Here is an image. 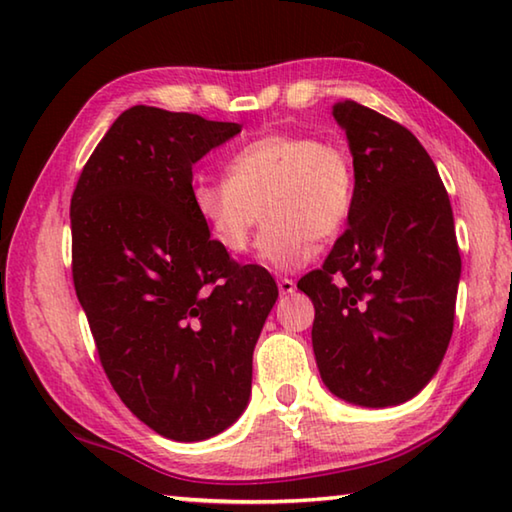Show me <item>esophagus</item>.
I'll return each mask as SVG.
<instances>
[{
    "instance_id": "34e87169",
    "label": "esophagus",
    "mask_w": 512,
    "mask_h": 512,
    "mask_svg": "<svg viewBox=\"0 0 512 512\" xmlns=\"http://www.w3.org/2000/svg\"><path fill=\"white\" fill-rule=\"evenodd\" d=\"M277 289H280L282 296H289V293L296 291V282L289 280V277H280V280H277Z\"/></svg>"
}]
</instances>
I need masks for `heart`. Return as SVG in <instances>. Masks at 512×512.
I'll return each mask as SVG.
<instances>
[{"label":"heart","mask_w":512,"mask_h":512,"mask_svg":"<svg viewBox=\"0 0 512 512\" xmlns=\"http://www.w3.org/2000/svg\"><path fill=\"white\" fill-rule=\"evenodd\" d=\"M225 171L223 180H194V210L232 255L246 253L266 214L259 255L275 271L305 266L314 239L339 235L357 198L350 151L302 133L257 137L232 155Z\"/></svg>","instance_id":"b5f03b06"}]
</instances>
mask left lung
Listing matches in <instances>:
<instances>
[{"label":"left lung","mask_w":512,"mask_h":512,"mask_svg":"<svg viewBox=\"0 0 512 512\" xmlns=\"http://www.w3.org/2000/svg\"><path fill=\"white\" fill-rule=\"evenodd\" d=\"M332 115L348 137L357 198L348 230L298 289L314 302L311 343L329 393L384 409L429 384L452 339L454 214L411 131L354 101L334 103Z\"/></svg>","instance_id":"left-lung-1"}]
</instances>
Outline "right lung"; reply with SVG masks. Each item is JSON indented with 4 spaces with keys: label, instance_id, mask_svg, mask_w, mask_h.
I'll return each mask as SVG.
<instances>
[{
    "label": "right lung",
    "instance_id": "1",
    "mask_svg": "<svg viewBox=\"0 0 512 512\" xmlns=\"http://www.w3.org/2000/svg\"><path fill=\"white\" fill-rule=\"evenodd\" d=\"M241 124L133 106L76 183L72 275L101 366L137 420L198 443L246 411L253 350L277 300L192 205V167Z\"/></svg>",
    "mask_w": 512,
    "mask_h": 512
}]
</instances>
